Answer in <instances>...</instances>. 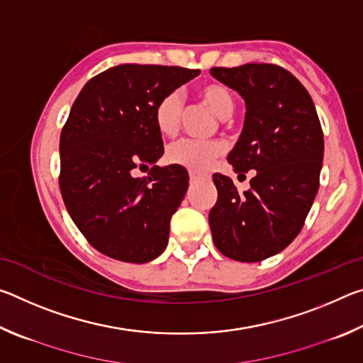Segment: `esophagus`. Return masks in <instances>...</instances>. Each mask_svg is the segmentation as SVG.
<instances>
[{"label":"esophagus","instance_id":"34e87169","mask_svg":"<svg viewBox=\"0 0 363 363\" xmlns=\"http://www.w3.org/2000/svg\"><path fill=\"white\" fill-rule=\"evenodd\" d=\"M189 177H190V182H196L199 179H201V174L195 173V171H189Z\"/></svg>","mask_w":363,"mask_h":363}]
</instances>
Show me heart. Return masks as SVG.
<instances>
[{
    "mask_svg": "<svg viewBox=\"0 0 363 363\" xmlns=\"http://www.w3.org/2000/svg\"><path fill=\"white\" fill-rule=\"evenodd\" d=\"M199 96L219 118L230 116L233 108H235L232 93L219 83L203 84L199 89ZM182 110V97L177 91H171L157 102L155 108H153V120H155V126L160 134L167 138L176 136L181 126ZM224 152L225 147L220 143L181 139L168 147L167 158L169 163L177 164V167L195 171V173H203V171L211 168L214 160L219 158Z\"/></svg>",
    "mask_w": 363,
    "mask_h": 363,
    "instance_id": "1",
    "label": "heart"
}]
</instances>
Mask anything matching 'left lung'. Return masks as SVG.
I'll return each instance as SVG.
<instances>
[{
	"mask_svg": "<svg viewBox=\"0 0 363 363\" xmlns=\"http://www.w3.org/2000/svg\"><path fill=\"white\" fill-rule=\"evenodd\" d=\"M210 73L247 102L242 136L227 160L240 176L255 169L243 194L230 177L213 174V240L230 259L257 262L296 238L314 203L323 160L320 120L307 89L279 65L213 67Z\"/></svg>",
	"mask_w": 363,
	"mask_h": 363,
	"instance_id": "obj_1",
	"label": "left lung"
}]
</instances>
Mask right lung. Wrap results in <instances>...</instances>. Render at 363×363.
<instances>
[{"mask_svg": "<svg viewBox=\"0 0 363 363\" xmlns=\"http://www.w3.org/2000/svg\"><path fill=\"white\" fill-rule=\"evenodd\" d=\"M200 70L123 64L84 84L60 133L59 187L91 247L123 262L155 259L189 187L186 168L157 164L163 155L153 108Z\"/></svg>", "mask_w": 363, "mask_h": 363, "instance_id": "right-lung-1", "label": "right lung"}]
</instances>
